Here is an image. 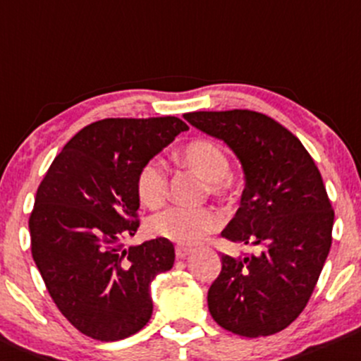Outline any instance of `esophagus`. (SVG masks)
Listing matches in <instances>:
<instances>
[{
    "label": "esophagus",
    "mask_w": 361,
    "mask_h": 361,
    "mask_svg": "<svg viewBox=\"0 0 361 361\" xmlns=\"http://www.w3.org/2000/svg\"><path fill=\"white\" fill-rule=\"evenodd\" d=\"M191 252H192V249H189V247H182V245H177L176 247V256H177V259H185Z\"/></svg>",
    "instance_id": "34e87169"
}]
</instances>
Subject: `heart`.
<instances>
[{
  "mask_svg": "<svg viewBox=\"0 0 361 361\" xmlns=\"http://www.w3.org/2000/svg\"><path fill=\"white\" fill-rule=\"evenodd\" d=\"M179 161L192 169L206 180L209 194L224 196L230 188V159L218 143L209 140H196L179 152ZM167 172L157 160H149L136 176V192L143 204L157 208L167 194ZM220 225V216L212 208H180L170 206L149 220V228L155 235L180 245H194Z\"/></svg>",
  "mask_w": 361,
  "mask_h": 361,
  "instance_id": "1",
  "label": "heart"
}]
</instances>
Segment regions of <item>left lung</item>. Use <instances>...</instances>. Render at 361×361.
<instances>
[{
  "mask_svg": "<svg viewBox=\"0 0 361 361\" xmlns=\"http://www.w3.org/2000/svg\"><path fill=\"white\" fill-rule=\"evenodd\" d=\"M191 126L235 153L245 177L240 208L221 237L256 247L221 256L208 309L230 333H279L300 315L331 249L334 212L314 160L298 137L254 111L189 112Z\"/></svg>",
  "mask_w": 361,
  "mask_h": 361,
  "instance_id": "obj_1",
  "label": "left lung"
}]
</instances>
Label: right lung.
I'll return each instance as SVG.
<instances>
[{"label":"right lung","instance_id":"right-lung-1","mask_svg":"<svg viewBox=\"0 0 361 361\" xmlns=\"http://www.w3.org/2000/svg\"><path fill=\"white\" fill-rule=\"evenodd\" d=\"M179 117L102 119L64 145L40 182L28 220L32 257L61 314L80 333L119 341L147 326L149 285L172 269L167 238L124 249L140 221L136 176L188 131Z\"/></svg>","mask_w":361,"mask_h":361}]
</instances>
